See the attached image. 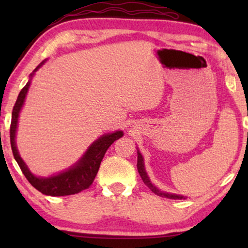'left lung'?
<instances>
[{"label":"left lung","mask_w":248,"mask_h":248,"mask_svg":"<svg viewBox=\"0 0 248 248\" xmlns=\"http://www.w3.org/2000/svg\"><path fill=\"white\" fill-rule=\"evenodd\" d=\"M138 171L139 174H140L142 181L145 185L148 186L149 188L151 189L152 192L155 193V194H157L159 196H161V198H167V199H174V200H183L185 199L183 195H177V194H170V193H166V192H162L160 189L155 187V186L152 184L150 178L148 177V174L147 171H145V168H144V162H143V157H142V155L140 154V151L138 150Z\"/></svg>","instance_id":"1"}]
</instances>
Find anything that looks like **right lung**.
Listing matches in <instances>:
<instances>
[{
  "label": "right lung",
  "instance_id": "1",
  "mask_svg": "<svg viewBox=\"0 0 248 248\" xmlns=\"http://www.w3.org/2000/svg\"><path fill=\"white\" fill-rule=\"evenodd\" d=\"M45 61L39 64L36 67L35 71L30 74V79L25 87L20 91L18 99H16L15 106L12 110V118L11 125H10V141H11V149L13 152V157L16 161L18 162L20 169L28 179V182L31 184L36 189L42 192L45 195L50 196H64V195H72L80 193L83 189H87L89 186L93 184L94 177H96L98 169L100 167V162L103 160L105 154H106L107 149L114 143L115 141L123 137V132L116 131L114 133L105 134L100 137L98 140L93 142V144L88 148L79 161L72 167L66 169L60 174L52 177H37L29 170L25 161L20 157L18 149L16 145V126H18V118L20 110L25 103L27 93L30 87V82L33 74L37 70L39 69Z\"/></svg>",
  "mask_w": 248,
  "mask_h": 248
}]
</instances>
